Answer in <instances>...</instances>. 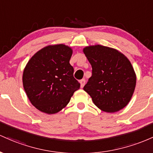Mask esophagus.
Segmentation results:
<instances>
[{
  "label": "esophagus",
  "mask_w": 153,
  "mask_h": 153,
  "mask_svg": "<svg viewBox=\"0 0 153 153\" xmlns=\"http://www.w3.org/2000/svg\"><path fill=\"white\" fill-rule=\"evenodd\" d=\"M85 82H86V80L85 79H82L80 80V84H81V87H82V88L84 87V86H85Z\"/></svg>",
  "instance_id": "obj_1"
}]
</instances>
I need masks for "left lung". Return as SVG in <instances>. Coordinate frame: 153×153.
I'll return each instance as SVG.
<instances>
[{"instance_id":"obj_1","label":"left lung","mask_w":153,"mask_h":153,"mask_svg":"<svg viewBox=\"0 0 153 153\" xmlns=\"http://www.w3.org/2000/svg\"><path fill=\"white\" fill-rule=\"evenodd\" d=\"M83 52L92 68L84 90L101 111L114 113L127 105L136 87L131 62L118 50L101 45L86 46Z\"/></svg>"}]
</instances>
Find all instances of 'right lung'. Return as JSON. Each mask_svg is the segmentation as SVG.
<instances>
[{
	"instance_id": "right-lung-1",
	"label": "right lung",
	"mask_w": 153,
	"mask_h": 153,
	"mask_svg": "<svg viewBox=\"0 0 153 153\" xmlns=\"http://www.w3.org/2000/svg\"><path fill=\"white\" fill-rule=\"evenodd\" d=\"M73 50L64 44L49 45L32 56L22 75L23 87L37 110L54 114L64 108L80 83L69 63Z\"/></svg>"
}]
</instances>
